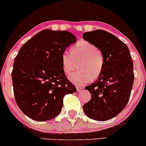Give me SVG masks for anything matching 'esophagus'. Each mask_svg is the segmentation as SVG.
<instances>
[{"mask_svg":"<svg viewBox=\"0 0 146 146\" xmlns=\"http://www.w3.org/2000/svg\"><path fill=\"white\" fill-rule=\"evenodd\" d=\"M76 88H77V90H78V92H80L83 88H82V87H81V86H76Z\"/></svg>","mask_w":146,"mask_h":146,"instance_id":"esophagus-1","label":"esophagus"}]
</instances>
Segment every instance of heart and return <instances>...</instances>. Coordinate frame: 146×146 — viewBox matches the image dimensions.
<instances>
[{"instance_id":"1","label":"heart","mask_w":146,"mask_h":146,"mask_svg":"<svg viewBox=\"0 0 146 146\" xmlns=\"http://www.w3.org/2000/svg\"><path fill=\"white\" fill-rule=\"evenodd\" d=\"M71 52L62 53L63 71L69 75L78 66L80 70L69 76V80L77 85H83L90 80L97 79L102 74L104 58L97 46L86 40H81L71 46Z\"/></svg>"}]
</instances>
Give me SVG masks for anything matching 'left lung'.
I'll list each match as a JSON object with an SVG mask.
<instances>
[{
    "mask_svg": "<svg viewBox=\"0 0 146 146\" xmlns=\"http://www.w3.org/2000/svg\"><path fill=\"white\" fill-rule=\"evenodd\" d=\"M83 38L97 46L104 58L98 80L85 87L91 100L83 106L84 111L97 121L110 119L124 109L131 93L135 75L130 51L125 43L103 30L84 33Z\"/></svg>",
    "mask_w": 146,
    "mask_h": 146,
    "instance_id": "left-lung-1",
    "label": "left lung"
}]
</instances>
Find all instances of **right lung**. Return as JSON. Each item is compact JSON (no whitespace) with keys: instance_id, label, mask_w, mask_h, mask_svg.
Segmentation results:
<instances>
[{"instance_id":"obj_1","label":"right lung","mask_w":146,"mask_h":146,"mask_svg":"<svg viewBox=\"0 0 146 146\" xmlns=\"http://www.w3.org/2000/svg\"><path fill=\"white\" fill-rule=\"evenodd\" d=\"M76 41L67 31L44 29L27 41L13 66L14 94L23 113L33 120L46 121L58 116L64 95L76 92L66 78L61 56Z\"/></svg>"}]
</instances>
